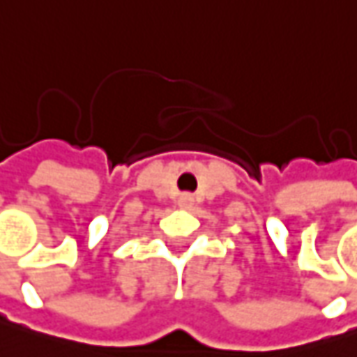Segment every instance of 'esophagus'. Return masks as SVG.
Here are the masks:
<instances>
[{"instance_id":"obj_1","label":"esophagus","mask_w":357,"mask_h":357,"mask_svg":"<svg viewBox=\"0 0 357 357\" xmlns=\"http://www.w3.org/2000/svg\"><path fill=\"white\" fill-rule=\"evenodd\" d=\"M190 204H192V197H190V195H183V197H181V206L188 208Z\"/></svg>"}]
</instances>
